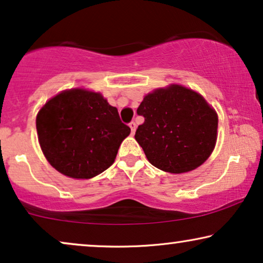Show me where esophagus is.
Masks as SVG:
<instances>
[{
    "mask_svg": "<svg viewBox=\"0 0 263 263\" xmlns=\"http://www.w3.org/2000/svg\"><path fill=\"white\" fill-rule=\"evenodd\" d=\"M129 127H130L132 134H134L135 130H136V123H135V122H130V123H129Z\"/></svg>",
    "mask_w": 263,
    "mask_h": 263,
    "instance_id": "obj_1",
    "label": "esophagus"
}]
</instances>
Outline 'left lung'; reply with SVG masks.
Listing matches in <instances>:
<instances>
[{"mask_svg":"<svg viewBox=\"0 0 263 263\" xmlns=\"http://www.w3.org/2000/svg\"><path fill=\"white\" fill-rule=\"evenodd\" d=\"M145 118L135 133L153 166L171 174L203 164L217 141L218 116L199 93L179 85L147 95L138 107Z\"/></svg>","mask_w":263,"mask_h":263,"instance_id":"obj_1","label":"left lung"}]
</instances>
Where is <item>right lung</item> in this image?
<instances>
[{
    "instance_id": "right-lung-1",
    "label": "right lung",
    "mask_w": 263,
    "mask_h": 263,
    "mask_svg": "<svg viewBox=\"0 0 263 263\" xmlns=\"http://www.w3.org/2000/svg\"><path fill=\"white\" fill-rule=\"evenodd\" d=\"M46 159L71 178H92L110 167L130 128L100 93L70 89L53 97L35 120Z\"/></svg>"
}]
</instances>
